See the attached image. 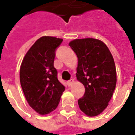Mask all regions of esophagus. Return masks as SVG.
<instances>
[{
    "instance_id": "obj_1",
    "label": "esophagus",
    "mask_w": 135,
    "mask_h": 135,
    "mask_svg": "<svg viewBox=\"0 0 135 135\" xmlns=\"http://www.w3.org/2000/svg\"><path fill=\"white\" fill-rule=\"evenodd\" d=\"M74 82V80L73 79H70V80H69V81L68 82V85H69V86H71V85L73 84Z\"/></svg>"
}]
</instances>
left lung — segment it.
<instances>
[{
  "label": "left lung",
  "mask_w": 135,
  "mask_h": 135,
  "mask_svg": "<svg viewBox=\"0 0 135 135\" xmlns=\"http://www.w3.org/2000/svg\"><path fill=\"white\" fill-rule=\"evenodd\" d=\"M69 46L78 59L76 79L85 86L78 105L88 116H98L108 105L116 85V69L107 45L94 38L75 39Z\"/></svg>",
  "instance_id": "8db88e82"
}]
</instances>
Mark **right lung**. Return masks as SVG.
Returning <instances> with one entry per match:
<instances>
[{
    "mask_svg": "<svg viewBox=\"0 0 135 135\" xmlns=\"http://www.w3.org/2000/svg\"><path fill=\"white\" fill-rule=\"evenodd\" d=\"M62 41L55 37H41L28 50L20 66V83L26 100L40 115L55 110L65 90L53 66L55 51Z\"/></svg>",
    "mask_w": 135,
    "mask_h": 135,
    "instance_id": "obj_1",
    "label": "right lung"
}]
</instances>
